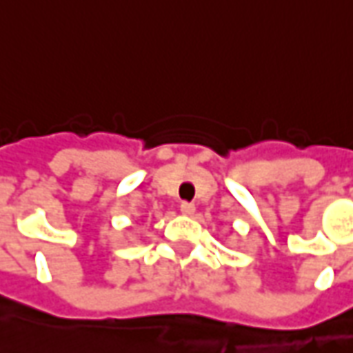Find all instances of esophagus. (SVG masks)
I'll use <instances>...</instances> for the list:
<instances>
[{"instance_id": "obj_1", "label": "esophagus", "mask_w": 353, "mask_h": 353, "mask_svg": "<svg viewBox=\"0 0 353 353\" xmlns=\"http://www.w3.org/2000/svg\"><path fill=\"white\" fill-rule=\"evenodd\" d=\"M194 211H196V205H194V203H190V201H182L181 203L182 215H194Z\"/></svg>"}]
</instances>
